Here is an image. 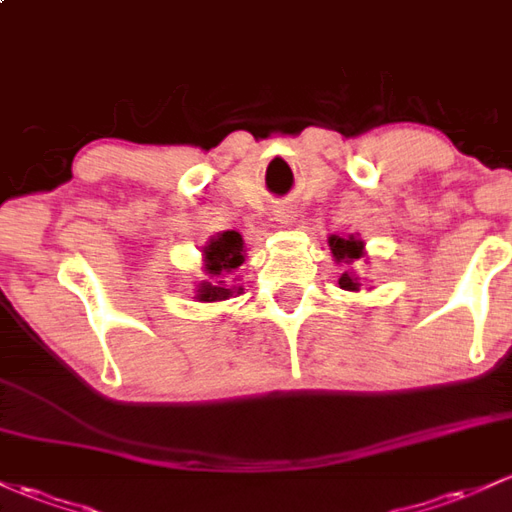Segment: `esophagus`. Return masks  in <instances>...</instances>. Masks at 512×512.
<instances>
[{
	"mask_svg": "<svg viewBox=\"0 0 512 512\" xmlns=\"http://www.w3.org/2000/svg\"><path fill=\"white\" fill-rule=\"evenodd\" d=\"M295 219V212L290 210V207H283V210L276 212V222L280 224H290Z\"/></svg>",
	"mask_w": 512,
	"mask_h": 512,
	"instance_id": "obj_1",
	"label": "esophagus"
}]
</instances>
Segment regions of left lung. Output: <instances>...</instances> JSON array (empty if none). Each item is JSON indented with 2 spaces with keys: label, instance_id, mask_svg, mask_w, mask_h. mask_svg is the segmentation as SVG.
I'll return each instance as SVG.
<instances>
[{
  "label": "left lung",
  "instance_id": "obj_1",
  "mask_svg": "<svg viewBox=\"0 0 512 512\" xmlns=\"http://www.w3.org/2000/svg\"><path fill=\"white\" fill-rule=\"evenodd\" d=\"M329 246H332V254L337 261H356V258L364 256V241L356 239V236H349V239H342V236H332L329 239ZM339 285L346 290H359V283L356 278H351L349 273H342L339 278Z\"/></svg>",
  "mask_w": 512,
  "mask_h": 512
}]
</instances>
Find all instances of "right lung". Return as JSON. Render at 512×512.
I'll return each mask as SVG.
<instances>
[{
	"label": "right lung",
	"instance_id": "add662e5",
	"mask_svg": "<svg viewBox=\"0 0 512 512\" xmlns=\"http://www.w3.org/2000/svg\"><path fill=\"white\" fill-rule=\"evenodd\" d=\"M205 261L207 271L212 273L214 283H200L197 290V298L202 302H217L227 300L234 293L232 288H224V273H232L234 268H239L244 263V239L239 232H224L210 239V244L205 246Z\"/></svg>",
	"mask_w": 512,
	"mask_h": 512
}]
</instances>
